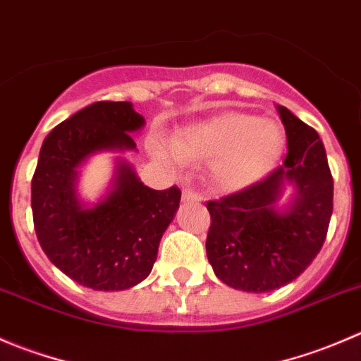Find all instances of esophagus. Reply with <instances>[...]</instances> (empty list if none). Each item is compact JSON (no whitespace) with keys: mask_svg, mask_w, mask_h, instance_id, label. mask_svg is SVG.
Masks as SVG:
<instances>
[{"mask_svg":"<svg viewBox=\"0 0 361 361\" xmlns=\"http://www.w3.org/2000/svg\"><path fill=\"white\" fill-rule=\"evenodd\" d=\"M182 202H202V196H200L198 192L191 191V189H184V191H182Z\"/></svg>","mask_w":361,"mask_h":361,"instance_id":"esophagus-1","label":"esophagus"}]
</instances>
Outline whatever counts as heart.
I'll return each instance as SVG.
<instances>
[{"label": "heart", "mask_w": 361, "mask_h": 361, "mask_svg": "<svg viewBox=\"0 0 361 361\" xmlns=\"http://www.w3.org/2000/svg\"><path fill=\"white\" fill-rule=\"evenodd\" d=\"M283 147V133L269 121L228 112L189 124L173 144L152 142L154 158L172 166L212 163V179L224 191L255 184L272 166Z\"/></svg>", "instance_id": "heart-1"}]
</instances>
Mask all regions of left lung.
Segmentation results:
<instances>
[{
    "label": "left lung",
    "instance_id": "1",
    "mask_svg": "<svg viewBox=\"0 0 361 361\" xmlns=\"http://www.w3.org/2000/svg\"><path fill=\"white\" fill-rule=\"evenodd\" d=\"M288 138L279 169L251 188L207 203V258L228 286L267 293L286 286L323 247L334 210V179L316 130L277 105ZM288 185L294 195L279 202Z\"/></svg>",
    "mask_w": 361,
    "mask_h": 361
}]
</instances>
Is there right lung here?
Here are the masks:
<instances>
[{
    "label": "right lung",
    "instance_id": "add662e5",
    "mask_svg": "<svg viewBox=\"0 0 361 361\" xmlns=\"http://www.w3.org/2000/svg\"><path fill=\"white\" fill-rule=\"evenodd\" d=\"M144 124L130 102H96L58 124L42 144L31 180L38 242L61 272L91 290L123 291L142 283L179 209V188H147L123 158L98 202L78 196V169L98 152L137 151L131 133Z\"/></svg>",
    "mask_w": 361,
    "mask_h": 361
}]
</instances>
